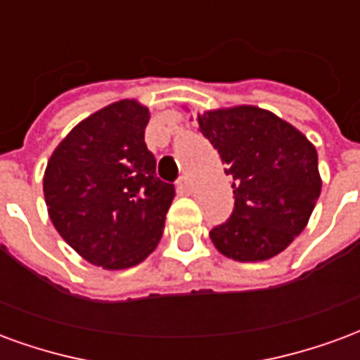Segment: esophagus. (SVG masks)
Returning <instances> with one entry per match:
<instances>
[{
    "instance_id": "34e87169",
    "label": "esophagus",
    "mask_w": 360,
    "mask_h": 360,
    "mask_svg": "<svg viewBox=\"0 0 360 360\" xmlns=\"http://www.w3.org/2000/svg\"><path fill=\"white\" fill-rule=\"evenodd\" d=\"M177 191H179L181 195H188L191 193V181H188L187 175H181L179 179H177Z\"/></svg>"
}]
</instances>
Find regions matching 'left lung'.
<instances>
[{"label":"left lung","instance_id":"obj_1","mask_svg":"<svg viewBox=\"0 0 360 360\" xmlns=\"http://www.w3.org/2000/svg\"><path fill=\"white\" fill-rule=\"evenodd\" d=\"M198 127L233 177L235 208L210 231L214 247L239 262L285 250L307 227L320 196L316 148L293 125L257 105L206 111Z\"/></svg>","mask_w":360,"mask_h":360}]
</instances>
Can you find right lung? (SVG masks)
<instances>
[{"label":"right lung","mask_w":360,"mask_h":360,"mask_svg":"<svg viewBox=\"0 0 360 360\" xmlns=\"http://www.w3.org/2000/svg\"><path fill=\"white\" fill-rule=\"evenodd\" d=\"M150 111L119 100L81 121L48 160L44 198L58 233L90 264L136 266L162 239L175 187L146 148Z\"/></svg>","instance_id":"add662e5"}]
</instances>
